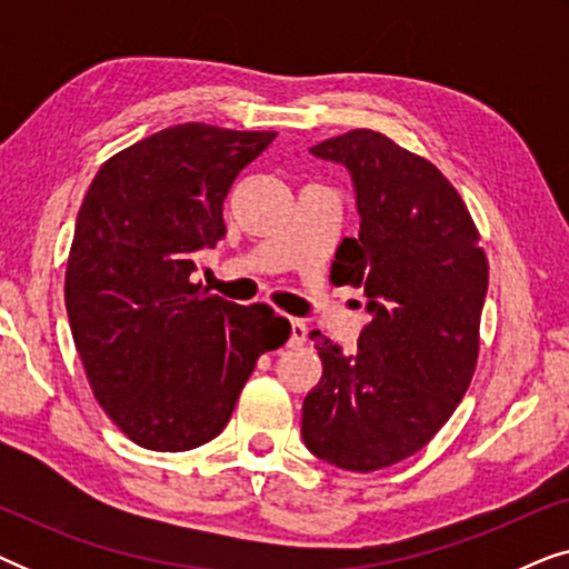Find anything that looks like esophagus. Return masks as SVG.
I'll use <instances>...</instances> for the list:
<instances>
[{"instance_id":"obj_1","label":"esophagus","mask_w":569,"mask_h":569,"mask_svg":"<svg viewBox=\"0 0 569 569\" xmlns=\"http://www.w3.org/2000/svg\"><path fill=\"white\" fill-rule=\"evenodd\" d=\"M306 337H308L306 323L298 321V318H290V339H287V347H302Z\"/></svg>"}]
</instances>
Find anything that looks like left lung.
Returning a JSON list of instances; mask_svg holds the SVG:
<instances>
[{"label": "left lung", "instance_id": "1", "mask_svg": "<svg viewBox=\"0 0 569 569\" xmlns=\"http://www.w3.org/2000/svg\"><path fill=\"white\" fill-rule=\"evenodd\" d=\"M349 168L360 238H345L331 274L362 287L370 323L357 355L310 331L323 376L302 403V440L347 471L415 456L448 422L479 360L489 263L469 207L430 160L372 129L310 147Z\"/></svg>", "mask_w": 569, "mask_h": 569}]
</instances>
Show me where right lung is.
Returning <instances> with one entry per match:
<instances>
[{
  "mask_svg": "<svg viewBox=\"0 0 569 569\" xmlns=\"http://www.w3.org/2000/svg\"><path fill=\"white\" fill-rule=\"evenodd\" d=\"M277 131L178 123L92 178L69 248L64 302L100 407L147 450H191L228 425L256 360L290 337L269 306L191 282L224 238L222 204Z\"/></svg>",
  "mask_w": 569,
  "mask_h": 569,
  "instance_id": "1",
  "label": "right lung"
}]
</instances>
